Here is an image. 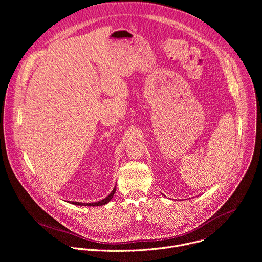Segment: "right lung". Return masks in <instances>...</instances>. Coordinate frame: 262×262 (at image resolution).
Returning <instances> with one entry per match:
<instances>
[{
  "instance_id": "add662e5",
  "label": "right lung",
  "mask_w": 262,
  "mask_h": 262,
  "mask_svg": "<svg viewBox=\"0 0 262 262\" xmlns=\"http://www.w3.org/2000/svg\"><path fill=\"white\" fill-rule=\"evenodd\" d=\"M116 192V186H114L113 191H112L105 198H103L102 200L96 201V202H91V203H83V202H74V201H67L68 203H71L73 205H79V206H100V205H104L106 203L110 202V200L113 198L114 194Z\"/></svg>"
}]
</instances>
